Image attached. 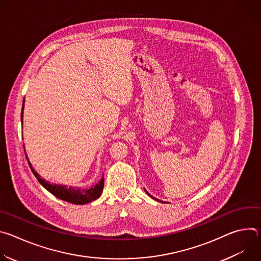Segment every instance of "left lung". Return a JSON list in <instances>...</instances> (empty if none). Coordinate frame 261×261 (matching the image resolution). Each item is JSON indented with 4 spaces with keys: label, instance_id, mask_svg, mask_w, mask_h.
Instances as JSON below:
<instances>
[{
    "label": "left lung",
    "instance_id": "left-lung-1",
    "mask_svg": "<svg viewBox=\"0 0 261 261\" xmlns=\"http://www.w3.org/2000/svg\"><path fill=\"white\" fill-rule=\"evenodd\" d=\"M146 193H147V192H146ZM147 194H148V193H147ZM148 195H150V194H148ZM150 196H151V195H150ZM151 197H152V196H151Z\"/></svg>",
    "mask_w": 261,
    "mask_h": 261
}]
</instances>
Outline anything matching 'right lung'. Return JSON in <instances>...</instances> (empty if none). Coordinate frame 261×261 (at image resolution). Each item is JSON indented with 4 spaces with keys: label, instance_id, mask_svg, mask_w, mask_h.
Returning a JSON list of instances; mask_svg holds the SVG:
<instances>
[{
    "label": "right lung",
    "instance_id": "1",
    "mask_svg": "<svg viewBox=\"0 0 261 261\" xmlns=\"http://www.w3.org/2000/svg\"><path fill=\"white\" fill-rule=\"evenodd\" d=\"M23 103H24V100H23ZM23 103H22V109L21 110H23ZM21 122H22V113H21ZM25 158L28 160L27 155H25ZM28 163L30 165V168H31L32 172L37 177V179H38V181L43 186V187L47 191H49L53 195L60 198L61 200H64V201L70 202V203H74V204H85V203H88V202H91V201L97 199L102 193L103 186H104V178L103 177L97 185H95L94 187H92L90 189L71 188V187H66V186H61V185L47 182L46 180L42 179L39 176V174L34 170L31 163L29 162V160H28Z\"/></svg>",
    "mask_w": 261,
    "mask_h": 261
}]
</instances>
